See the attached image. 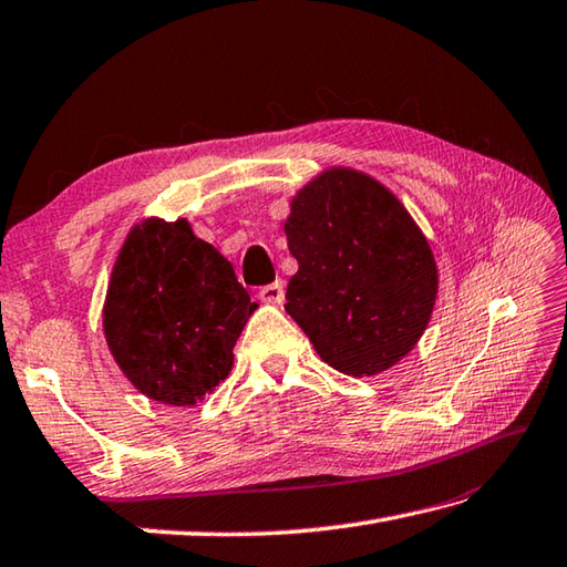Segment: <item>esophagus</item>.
Instances as JSON below:
<instances>
[{
  "label": "esophagus",
  "instance_id": "34e87169",
  "mask_svg": "<svg viewBox=\"0 0 567 567\" xmlns=\"http://www.w3.org/2000/svg\"><path fill=\"white\" fill-rule=\"evenodd\" d=\"M259 298L264 300V303H281L284 300V284L281 281H274V284H267L259 288Z\"/></svg>",
  "mask_w": 567,
  "mask_h": 567
}]
</instances>
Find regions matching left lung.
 I'll list each match as a JSON object with an SVG mask.
<instances>
[{"mask_svg": "<svg viewBox=\"0 0 567 567\" xmlns=\"http://www.w3.org/2000/svg\"><path fill=\"white\" fill-rule=\"evenodd\" d=\"M298 271L286 313L342 374L372 377L429 326L437 269L429 239L394 195L352 168L310 181L286 219Z\"/></svg>", "mask_w": 567, "mask_h": 567, "instance_id": "1", "label": "left lung"}]
</instances>
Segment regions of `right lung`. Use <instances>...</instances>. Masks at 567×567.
<instances>
[{
    "mask_svg": "<svg viewBox=\"0 0 567 567\" xmlns=\"http://www.w3.org/2000/svg\"><path fill=\"white\" fill-rule=\"evenodd\" d=\"M257 310L233 264L186 219L136 225L112 269L105 338L148 399L195 406L233 369V348Z\"/></svg>",
    "mask_w": 567,
    "mask_h": 567,
    "instance_id": "1",
    "label": "right lung"
}]
</instances>
